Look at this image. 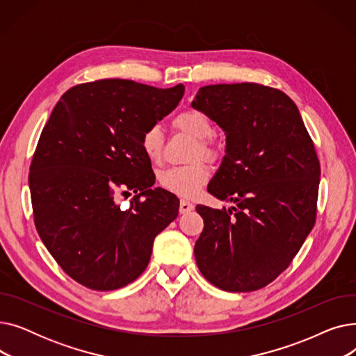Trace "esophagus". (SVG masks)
Wrapping results in <instances>:
<instances>
[{"instance_id": "34e87169", "label": "esophagus", "mask_w": 356, "mask_h": 356, "mask_svg": "<svg viewBox=\"0 0 356 356\" xmlns=\"http://www.w3.org/2000/svg\"><path fill=\"white\" fill-rule=\"evenodd\" d=\"M193 209H195V204H193L192 202L184 200V199L180 200V208H179L180 213H189V212H192Z\"/></svg>"}]
</instances>
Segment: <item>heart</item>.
Segmentation results:
<instances>
[{"mask_svg": "<svg viewBox=\"0 0 356 356\" xmlns=\"http://www.w3.org/2000/svg\"><path fill=\"white\" fill-rule=\"evenodd\" d=\"M175 128L196 140L193 156L213 160L218 157L219 149L208 138L213 133L211 120L200 111H183L173 120ZM163 131L159 125L148 127L141 137V148L145 157L152 163H159L163 153ZM164 189L181 197H193L199 193L202 186L209 180L208 165L199 161L184 167H170L163 170L159 176Z\"/></svg>", "mask_w": 356, "mask_h": 356, "instance_id": "obj_1", "label": "heart"}]
</instances>
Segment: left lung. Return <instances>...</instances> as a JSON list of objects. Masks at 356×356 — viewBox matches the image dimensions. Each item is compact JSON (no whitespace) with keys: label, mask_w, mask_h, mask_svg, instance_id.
Wrapping results in <instances>:
<instances>
[{"label":"left lung","mask_w":356,"mask_h":356,"mask_svg":"<svg viewBox=\"0 0 356 356\" xmlns=\"http://www.w3.org/2000/svg\"><path fill=\"white\" fill-rule=\"evenodd\" d=\"M192 108L225 133V156L208 192L228 211L197 204L204 227L196 264L215 287L245 293L284 271L316 220L321 164L296 104L258 83L209 85Z\"/></svg>","instance_id":"left-lung-1"}]
</instances>
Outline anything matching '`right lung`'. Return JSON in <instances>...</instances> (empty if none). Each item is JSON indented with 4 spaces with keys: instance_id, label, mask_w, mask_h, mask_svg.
I'll use <instances>...</instances> for the list:
<instances>
[{
    "instance_id": "add662e5",
    "label": "right lung",
    "mask_w": 356,
    "mask_h": 356,
    "mask_svg": "<svg viewBox=\"0 0 356 356\" xmlns=\"http://www.w3.org/2000/svg\"><path fill=\"white\" fill-rule=\"evenodd\" d=\"M183 93L181 83L159 89L102 79L70 88L53 108L30 165L34 223L79 284L109 291L133 283L149 263L154 238L177 218L179 199L152 189L141 137ZM120 188L138 193L127 211L115 200Z\"/></svg>"
}]
</instances>
